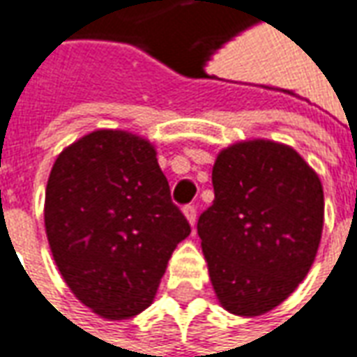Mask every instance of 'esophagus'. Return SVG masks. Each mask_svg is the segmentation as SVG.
I'll use <instances>...</instances> for the list:
<instances>
[{
    "label": "esophagus",
    "mask_w": 357,
    "mask_h": 357,
    "mask_svg": "<svg viewBox=\"0 0 357 357\" xmlns=\"http://www.w3.org/2000/svg\"><path fill=\"white\" fill-rule=\"evenodd\" d=\"M183 215L188 217L190 225L193 227V225H195V219H197V207H195V205H185V207H183Z\"/></svg>",
    "instance_id": "1"
}]
</instances>
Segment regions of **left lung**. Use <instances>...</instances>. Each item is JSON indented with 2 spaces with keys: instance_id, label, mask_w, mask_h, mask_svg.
<instances>
[{
  "instance_id": "1",
  "label": "left lung",
  "mask_w": 357,
  "mask_h": 357,
  "mask_svg": "<svg viewBox=\"0 0 357 357\" xmlns=\"http://www.w3.org/2000/svg\"><path fill=\"white\" fill-rule=\"evenodd\" d=\"M215 199L197 221L209 278L221 306L259 316L304 280L324 225L320 178L298 152L271 140L219 152Z\"/></svg>"
}]
</instances>
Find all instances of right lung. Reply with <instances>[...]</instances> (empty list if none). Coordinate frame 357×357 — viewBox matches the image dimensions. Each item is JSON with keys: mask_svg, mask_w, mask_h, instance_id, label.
<instances>
[{"mask_svg": "<svg viewBox=\"0 0 357 357\" xmlns=\"http://www.w3.org/2000/svg\"><path fill=\"white\" fill-rule=\"evenodd\" d=\"M45 229L68 289L108 320L152 304L172 252L191 233L154 146L124 130H96L59 154Z\"/></svg>", "mask_w": 357, "mask_h": 357, "instance_id": "right-lung-1", "label": "right lung"}]
</instances>
